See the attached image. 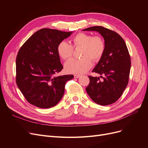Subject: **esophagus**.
Returning a JSON list of instances; mask_svg holds the SVG:
<instances>
[{"label": "esophagus", "mask_w": 148, "mask_h": 148, "mask_svg": "<svg viewBox=\"0 0 148 148\" xmlns=\"http://www.w3.org/2000/svg\"><path fill=\"white\" fill-rule=\"evenodd\" d=\"M79 77H80V75H78V74H75L74 75V78H76V79H78L79 78Z\"/></svg>", "instance_id": "34e87169"}]
</instances>
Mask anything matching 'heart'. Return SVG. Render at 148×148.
<instances>
[{
	"mask_svg": "<svg viewBox=\"0 0 148 148\" xmlns=\"http://www.w3.org/2000/svg\"><path fill=\"white\" fill-rule=\"evenodd\" d=\"M72 41L74 47H82L81 57L83 58L69 60L65 64V69L70 74H84L92 66L90 59L96 62L103 57L106 49L104 40L99 36L79 33L73 38ZM57 52L60 58L66 60L72 56L73 47L68 42L62 41L58 45Z\"/></svg>",
	"mask_w": 148,
	"mask_h": 148,
	"instance_id": "obj_1",
	"label": "heart"
}]
</instances>
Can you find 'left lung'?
I'll return each instance as SVG.
<instances>
[{"instance_id": "1", "label": "left lung", "mask_w": 148, "mask_h": 148, "mask_svg": "<svg viewBox=\"0 0 148 148\" xmlns=\"http://www.w3.org/2000/svg\"><path fill=\"white\" fill-rule=\"evenodd\" d=\"M82 30L98 32L103 37L106 45L103 57L92 70L103 80H100L99 77L89 76L90 82L86 90L98 104H113L121 97L128 83L131 59L126 44L119 34L103 26Z\"/></svg>"}]
</instances>
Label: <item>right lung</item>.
<instances>
[{"instance_id":"right-lung-1","label":"right lung","mask_w":148,"mask_h":148,"mask_svg":"<svg viewBox=\"0 0 148 148\" xmlns=\"http://www.w3.org/2000/svg\"><path fill=\"white\" fill-rule=\"evenodd\" d=\"M72 34L42 29L31 36L18 51L17 84L31 104L49 108L56 106L63 97L66 82L73 79L74 75H55L63 69L57 47Z\"/></svg>"}]
</instances>
